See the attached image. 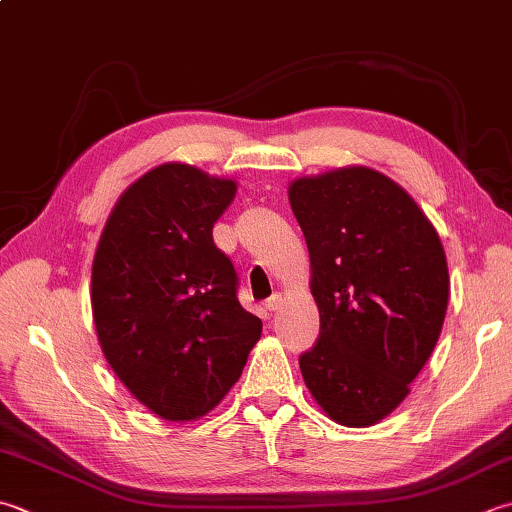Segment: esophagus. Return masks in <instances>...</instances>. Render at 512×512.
<instances>
[{
  "label": "esophagus",
  "mask_w": 512,
  "mask_h": 512,
  "mask_svg": "<svg viewBox=\"0 0 512 512\" xmlns=\"http://www.w3.org/2000/svg\"><path fill=\"white\" fill-rule=\"evenodd\" d=\"M279 306H282V295H273V297H268L266 299V310L268 313H275V310H279Z\"/></svg>",
  "instance_id": "esophagus-1"
}]
</instances>
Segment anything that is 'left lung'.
<instances>
[{
  "label": "left lung",
  "instance_id": "obj_1",
  "mask_svg": "<svg viewBox=\"0 0 512 512\" xmlns=\"http://www.w3.org/2000/svg\"><path fill=\"white\" fill-rule=\"evenodd\" d=\"M288 199L322 317L299 357L304 382L337 424L373 426L404 402L442 333V242L404 188L364 166L297 179Z\"/></svg>",
  "mask_w": 512,
  "mask_h": 512
}]
</instances>
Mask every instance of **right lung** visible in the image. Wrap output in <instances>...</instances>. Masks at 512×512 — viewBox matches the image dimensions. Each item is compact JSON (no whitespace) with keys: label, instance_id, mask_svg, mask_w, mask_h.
<instances>
[{"label":"right lung","instance_id":"right-lung-1","mask_svg":"<svg viewBox=\"0 0 512 512\" xmlns=\"http://www.w3.org/2000/svg\"><path fill=\"white\" fill-rule=\"evenodd\" d=\"M233 179L164 164L119 197L93 262V317L115 375L170 422L222 402L262 335L213 242Z\"/></svg>","mask_w":512,"mask_h":512}]
</instances>
